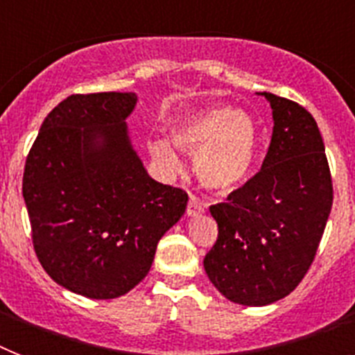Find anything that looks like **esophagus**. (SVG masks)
I'll return each instance as SVG.
<instances>
[{
    "label": "esophagus",
    "mask_w": 355,
    "mask_h": 355,
    "mask_svg": "<svg viewBox=\"0 0 355 355\" xmlns=\"http://www.w3.org/2000/svg\"><path fill=\"white\" fill-rule=\"evenodd\" d=\"M204 209H206V204L200 202L198 198L189 197V202H187V215H189V217H195L198 213H202Z\"/></svg>",
    "instance_id": "esophagus-1"
}]
</instances>
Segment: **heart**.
Wrapping results in <instances>:
<instances>
[{
  "instance_id": "obj_1",
  "label": "heart",
  "mask_w": 355,
  "mask_h": 355,
  "mask_svg": "<svg viewBox=\"0 0 355 355\" xmlns=\"http://www.w3.org/2000/svg\"><path fill=\"white\" fill-rule=\"evenodd\" d=\"M175 142L197 155L195 171L215 193L237 189L252 171L257 153V129L252 118L230 107H209L182 118L173 125ZM149 151L164 169L177 173L182 162L166 138H153Z\"/></svg>"
}]
</instances>
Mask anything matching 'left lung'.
<instances>
[{"mask_svg":"<svg viewBox=\"0 0 355 355\" xmlns=\"http://www.w3.org/2000/svg\"><path fill=\"white\" fill-rule=\"evenodd\" d=\"M273 111L261 171L209 207L217 243L204 270L224 297L264 306L297 288L332 209V175L318 123L299 103L262 93Z\"/></svg>","mask_w":355,"mask_h":355,"instance_id":"8db88e82","label":"left lung"}]
</instances>
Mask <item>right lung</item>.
I'll return each instance as SVG.
<instances>
[{
    "instance_id": "right-lung-1",
    "label": "right lung",
    "mask_w": 355,
    "mask_h": 355,
    "mask_svg": "<svg viewBox=\"0 0 355 355\" xmlns=\"http://www.w3.org/2000/svg\"><path fill=\"white\" fill-rule=\"evenodd\" d=\"M135 93L71 94L43 120L23 173L33 244L60 286L114 299L148 275L187 206L153 180L129 140Z\"/></svg>"
}]
</instances>
